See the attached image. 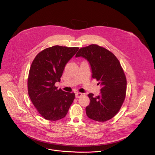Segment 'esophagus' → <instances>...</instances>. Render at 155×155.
Returning <instances> with one entry per match:
<instances>
[{
    "instance_id": "obj_1",
    "label": "esophagus",
    "mask_w": 155,
    "mask_h": 155,
    "mask_svg": "<svg viewBox=\"0 0 155 155\" xmlns=\"http://www.w3.org/2000/svg\"><path fill=\"white\" fill-rule=\"evenodd\" d=\"M82 96V93H80V92H76L75 93V97L77 99H78L80 98V97H81Z\"/></svg>"
}]
</instances>
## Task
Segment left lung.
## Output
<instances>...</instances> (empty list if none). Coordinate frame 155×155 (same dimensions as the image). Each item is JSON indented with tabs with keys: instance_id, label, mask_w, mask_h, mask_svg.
<instances>
[{
	"instance_id": "left-lung-1",
	"label": "left lung",
	"mask_w": 155,
	"mask_h": 155,
	"mask_svg": "<svg viewBox=\"0 0 155 155\" xmlns=\"http://www.w3.org/2000/svg\"><path fill=\"white\" fill-rule=\"evenodd\" d=\"M82 57L90 64L92 77L102 87L100 94L88 95L91 102L86 107L87 116L104 122L112 119L120 110L126 92V78L115 55L97 45L80 48L75 57Z\"/></svg>"
}]
</instances>
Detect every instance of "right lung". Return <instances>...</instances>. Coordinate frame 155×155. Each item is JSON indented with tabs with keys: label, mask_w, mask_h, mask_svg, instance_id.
Masks as SVG:
<instances>
[{
	"label": "right lung",
	"mask_w": 155,
	"mask_h": 155,
	"mask_svg": "<svg viewBox=\"0 0 155 155\" xmlns=\"http://www.w3.org/2000/svg\"><path fill=\"white\" fill-rule=\"evenodd\" d=\"M78 50L77 47L54 46L45 49L35 57L28 80L30 99L41 116L48 120L65 117L75 99V94L55 87L60 82L67 63Z\"/></svg>",
	"instance_id": "obj_1"
}]
</instances>
